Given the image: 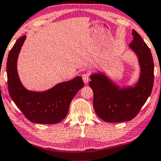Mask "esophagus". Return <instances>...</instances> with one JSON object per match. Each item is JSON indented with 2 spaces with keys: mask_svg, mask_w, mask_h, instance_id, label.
<instances>
[{
  "mask_svg": "<svg viewBox=\"0 0 161 161\" xmlns=\"http://www.w3.org/2000/svg\"><path fill=\"white\" fill-rule=\"evenodd\" d=\"M81 76H82L83 81L84 82H85V84H87L89 82V80H90V75H89V74L85 73L81 75Z\"/></svg>",
  "mask_w": 161,
  "mask_h": 161,
  "instance_id": "esophagus-1",
  "label": "esophagus"
}]
</instances>
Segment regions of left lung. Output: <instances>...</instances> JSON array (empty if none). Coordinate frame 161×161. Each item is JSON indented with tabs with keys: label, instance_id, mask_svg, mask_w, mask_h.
<instances>
[{
	"label": "left lung",
	"instance_id": "left-lung-1",
	"mask_svg": "<svg viewBox=\"0 0 161 161\" xmlns=\"http://www.w3.org/2000/svg\"><path fill=\"white\" fill-rule=\"evenodd\" d=\"M130 44L137 53L141 68L140 80L135 87L119 89L104 75L90 76L93 106L99 118L107 122L129 121L139 113L150 95L154 81V63L150 49L136 30Z\"/></svg>",
	"mask_w": 161,
	"mask_h": 161
}]
</instances>
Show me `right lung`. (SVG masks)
Returning <instances> with one entry per match:
<instances>
[{
  "label": "right lung",
  "mask_w": 161,
  "mask_h": 161,
  "mask_svg": "<svg viewBox=\"0 0 161 161\" xmlns=\"http://www.w3.org/2000/svg\"><path fill=\"white\" fill-rule=\"evenodd\" d=\"M25 36L20 37L10 51L6 69L8 89L11 99L25 117L34 123L56 124L67 117L71 100L84 86L81 76L58 84L43 92L28 91L17 73L16 62Z\"/></svg>",
  "instance_id": "add662e5"
}]
</instances>
